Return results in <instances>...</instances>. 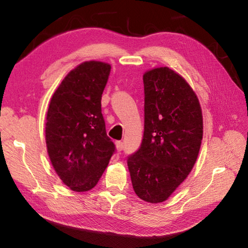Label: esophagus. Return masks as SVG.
Segmentation results:
<instances>
[{
    "mask_svg": "<svg viewBox=\"0 0 248 248\" xmlns=\"http://www.w3.org/2000/svg\"><path fill=\"white\" fill-rule=\"evenodd\" d=\"M116 148H117V150L119 151H123L124 150V142H121V141H116Z\"/></svg>",
    "mask_w": 248,
    "mask_h": 248,
    "instance_id": "obj_1",
    "label": "esophagus"
}]
</instances>
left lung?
<instances>
[{
  "label": "left lung",
  "instance_id": "left-lung-1",
  "mask_svg": "<svg viewBox=\"0 0 248 248\" xmlns=\"http://www.w3.org/2000/svg\"><path fill=\"white\" fill-rule=\"evenodd\" d=\"M143 84V139L128 157V169L137 196L158 203L169 199L195 165L202 111L186 79L167 66L146 71Z\"/></svg>",
  "mask_w": 248,
  "mask_h": 248
}]
</instances>
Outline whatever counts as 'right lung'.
<instances>
[{"mask_svg":"<svg viewBox=\"0 0 248 248\" xmlns=\"http://www.w3.org/2000/svg\"><path fill=\"white\" fill-rule=\"evenodd\" d=\"M110 64L85 61L70 71L50 100L46 143L54 170L74 191L96 186L115 152L102 114Z\"/></svg>","mask_w":248,"mask_h":248,"instance_id":"add662e5","label":"right lung"}]
</instances>
